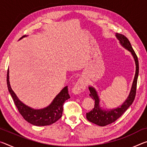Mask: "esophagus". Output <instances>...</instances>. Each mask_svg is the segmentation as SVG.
<instances>
[{"instance_id":"esophagus-1","label":"esophagus","mask_w":147,"mask_h":147,"mask_svg":"<svg viewBox=\"0 0 147 147\" xmlns=\"http://www.w3.org/2000/svg\"><path fill=\"white\" fill-rule=\"evenodd\" d=\"M86 88V84L82 79L80 78L76 82V84L74 86L72 92L75 94H78L81 92L84 91Z\"/></svg>"}]
</instances>
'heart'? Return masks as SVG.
<instances>
[{"instance_id": "heart-1", "label": "heart", "mask_w": 147, "mask_h": 147, "mask_svg": "<svg viewBox=\"0 0 147 147\" xmlns=\"http://www.w3.org/2000/svg\"><path fill=\"white\" fill-rule=\"evenodd\" d=\"M58 72H59V73H61V70H59V71H58Z\"/></svg>"}]
</instances>
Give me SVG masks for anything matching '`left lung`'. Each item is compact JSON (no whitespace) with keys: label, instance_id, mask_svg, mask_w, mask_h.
I'll return each mask as SVG.
<instances>
[{"label":"left lung","instance_id":"obj_1","mask_svg":"<svg viewBox=\"0 0 147 147\" xmlns=\"http://www.w3.org/2000/svg\"><path fill=\"white\" fill-rule=\"evenodd\" d=\"M116 38L119 41V43L124 49L128 50L132 55L136 63V73L134 76L132 85L127 98L122 104V105L113 109H104L102 108L100 105V98L98 95L97 91L93 87L89 86V90L90 91L89 96L94 100V106L91 111L86 113V118L89 121L91 122L98 126H104L115 122L127 110L134 100L136 93L137 82L139 74V61L136 54L134 52L131 44L127 38L123 34H115Z\"/></svg>","mask_w":147,"mask_h":147}]
</instances>
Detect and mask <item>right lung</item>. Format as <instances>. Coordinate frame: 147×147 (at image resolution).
<instances>
[{"label": "right lung", "mask_w": 147, "mask_h": 147, "mask_svg": "<svg viewBox=\"0 0 147 147\" xmlns=\"http://www.w3.org/2000/svg\"><path fill=\"white\" fill-rule=\"evenodd\" d=\"M24 36L20 39L24 38ZM7 86L8 91L13 98L18 111L25 120L35 126H47L55 123L61 117L65 101L70 98L68 92V86H65L57 94L48 106L42 109L30 108L19 100L12 90L9 80V70L7 73Z\"/></svg>", "instance_id": "obj_1"}]
</instances>
